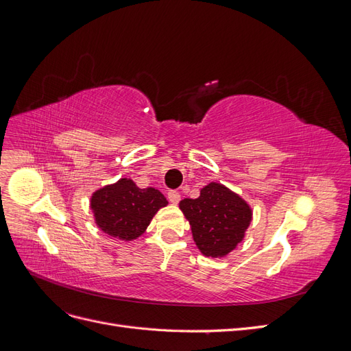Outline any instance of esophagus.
I'll return each mask as SVG.
<instances>
[{
	"label": "esophagus",
	"mask_w": 351,
	"mask_h": 351,
	"mask_svg": "<svg viewBox=\"0 0 351 351\" xmlns=\"http://www.w3.org/2000/svg\"><path fill=\"white\" fill-rule=\"evenodd\" d=\"M180 199H182V196H180V193L176 192V190H171V192H168V200L171 202V204L177 205L178 202H180Z\"/></svg>",
	"instance_id": "34e87169"
}]
</instances>
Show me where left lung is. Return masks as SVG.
<instances>
[{"label": "left lung", "mask_w": 351, "mask_h": 351, "mask_svg": "<svg viewBox=\"0 0 351 351\" xmlns=\"http://www.w3.org/2000/svg\"><path fill=\"white\" fill-rule=\"evenodd\" d=\"M178 206L192 228L197 249L208 258H226L234 250L253 215L246 200L215 182L202 187L197 199H183Z\"/></svg>", "instance_id": "8db88e82"}]
</instances>
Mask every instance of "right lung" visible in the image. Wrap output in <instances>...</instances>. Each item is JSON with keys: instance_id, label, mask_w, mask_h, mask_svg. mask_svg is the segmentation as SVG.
Listing matches in <instances>:
<instances>
[{"instance_id": "add662e5", "label": "right lung", "mask_w": 351, "mask_h": 351, "mask_svg": "<svg viewBox=\"0 0 351 351\" xmlns=\"http://www.w3.org/2000/svg\"><path fill=\"white\" fill-rule=\"evenodd\" d=\"M165 196L154 187H137L132 178H120L90 196L95 224L105 234L132 241L142 236L156 212L167 206Z\"/></svg>"}]
</instances>
